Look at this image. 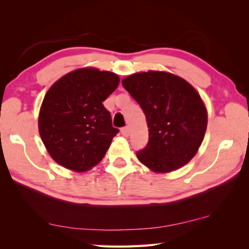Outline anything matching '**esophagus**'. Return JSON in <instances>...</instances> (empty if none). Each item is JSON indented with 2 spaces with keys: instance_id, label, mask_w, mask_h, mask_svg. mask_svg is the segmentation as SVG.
<instances>
[{
  "instance_id": "34e87169",
  "label": "esophagus",
  "mask_w": 249,
  "mask_h": 249,
  "mask_svg": "<svg viewBox=\"0 0 249 249\" xmlns=\"http://www.w3.org/2000/svg\"><path fill=\"white\" fill-rule=\"evenodd\" d=\"M121 133H122V135H123L124 137H128L129 134H130V129H129L128 126H125V127L122 128L121 129Z\"/></svg>"
}]
</instances>
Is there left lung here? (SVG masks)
<instances>
[{
  "label": "left lung",
  "instance_id": "left-lung-1",
  "mask_svg": "<svg viewBox=\"0 0 249 249\" xmlns=\"http://www.w3.org/2000/svg\"><path fill=\"white\" fill-rule=\"evenodd\" d=\"M139 104L149 127L147 144L138 160L155 172H170L192 160L208 125L205 106L197 91L176 75L139 72L122 80Z\"/></svg>",
  "mask_w": 249,
  "mask_h": 249
}]
</instances>
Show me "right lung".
Here are the masks:
<instances>
[{"mask_svg": "<svg viewBox=\"0 0 249 249\" xmlns=\"http://www.w3.org/2000/svg\"><path fill=\"white\" fill-rule=\"evenodd\" d=\"M119 82L113 72L81 68L49 89L40 108L38 127L46 149L57 163L84 172L103 160L119 133L103 102Z\"/></svg>", "mask_w": 249, "mask_h": 249, "instance_id": "add662e5", "label": "right lung"}]
</instances>
